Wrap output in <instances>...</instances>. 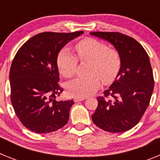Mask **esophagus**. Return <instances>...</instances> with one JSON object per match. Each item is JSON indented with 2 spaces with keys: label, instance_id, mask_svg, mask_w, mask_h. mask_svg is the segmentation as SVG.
<instances>
[{
  "label": "esophagus",
  "instance_id": "1",
  "mask_svg": "<svg viewBox=\"0 0 160 160\" xmlns=\"http://www.w3.org/2000/svg\"><path fill=\"white\" fill-rule=\"evenodd\" d=\"M85 98H83V97H81V98H74V101H75V102L83 101V100H84Z\"/></svg>",
  "mask_w": 160,
  "mask_h": 160
}]
</instances>
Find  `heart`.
Segmentation results:
<instances>
[{"label": "heart", "instance_id": "b5f03b06", "mask_svg": "<svg viewBox=\"0 0 160 160\" xmlns=\"http://www.w3.org/2000/svg\"><path fill=\"white\" fill-rule=\"evenodd\" d=\"M75 49L77 57L67 48H62L56 61L59 72L66 78L74 76L78 63V59L81 62H90L87 69L89 76L78 78L69 83V94L86 97L99 88L101 80L104 84H111L116 79L122 66L121 57L116 49L108 48L107 44L90 38L78 42Z\"/></svg>", "mask_w": 160, "mask_h": 160}]
</instances>
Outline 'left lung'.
I'll return each mask as SVG.
<instances>
[{
    "label": "left lung",
    "mask_w": 160,
    "mask_h": 160,
    "mask_svg": "<svg viewBox=\"0 0 160 160\" xmlns=\"http://www.w3.org/2000/svg\"><path fill=\"white\" fill-rule=\"evenodd\" d=\"M108 41L119 53L122 66L113 84L98 97L92 120L98 128L112 133L129 131L146 111L154 89L149 57L135 39L118 32H91Z\"/></svg>",
    "instance_id": "left-lung-1"
}]
</instances>
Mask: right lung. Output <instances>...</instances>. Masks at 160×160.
Masks as SVG:
<instances>
[{
	"instance_id": "1",
	"label": "right lung",
	"mask_w": 160,
	"mask_h": 160,
	"mask_svg": "<svg viewBox=\"0 0 160 160\" xmlns=\"http://www.w3.org/2000/svg\"><path fill=\"white\" fill-rule=\"evenodd\" d=\"M83 31L44 32L29 38L17 52L9 71L10 99L15 114L27 129L46 134L67 123L73 99L57 101V56L61 49Z\"/></svg>"
}]
</instances>
